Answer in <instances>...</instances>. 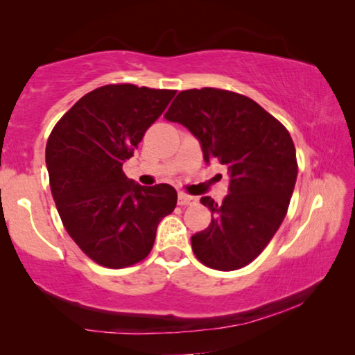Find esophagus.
Wrapping results in <instances>:
<instances>
[{"instance_id":"obj_1","label":"esophagus","mask_w":355,"mask_h":355,"mask_svg":"<svg viewBox=\"0 0 355 355\" xmlns=\"http://www.w3.org/2000/svg\"><path fill=\"white\" fill-rule=\"evenodd\" d=\"M197 199L189 194H184V192H180L178 194V205L180 207H189V205H196Z\"/></svg>"}]
</instances>
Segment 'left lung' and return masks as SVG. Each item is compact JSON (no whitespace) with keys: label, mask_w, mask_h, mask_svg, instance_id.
Masks as SVG:
<instances>
[{"label":"left lung","mask_w":355,"mask_h":355,"mask_svg":"<svg viewBox=\"0 0 355 355\" xmlns=\"http://www.w3.org/2000/svg\"><path fill=\"white\" fill-rule=\"evenodd\" d=\"M200 141L207 163L228 167L230 186L209 225L192 235L197 260L218 271H236L261 254L284 222L297 178L296 148L277 119L245 95L203 87L180 92L166 116Z\"/></svg>","instance_id":"left-lung-1"}]
</instances>
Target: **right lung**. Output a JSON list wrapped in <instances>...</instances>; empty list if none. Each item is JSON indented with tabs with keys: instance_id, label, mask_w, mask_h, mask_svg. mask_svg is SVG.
Listing matches in <instances>:
<instances>
[{
	"instance_id": "add662e5",
	"label": "right lung",
	"mask_w": 355,
	"mask_h": 355,
	"mask_svg": "<svg viewBox=\"0 0 355 355\" xmlns=\"http://www.w3.org/2000/svg\"><path fill=\"white\" fill-rule=\"evenodd\" d=\"M175 94L106 84L78 100L48 137L45 159L58 213L78 248L100 266L142 261L159 220L177 205L171 184H136L122 169Z\"/></svg>"
}]
</instances>
